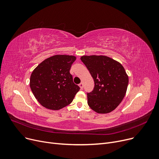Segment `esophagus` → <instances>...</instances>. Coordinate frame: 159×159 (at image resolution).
Instances as JSON below:
<instances>
[{
  "label": "esophagus",
  "mask_w": 159,
  "mask_h": 159,
  "mask_svg": "<svg viewBox=\"0 0 159 159\" xmlns=\"http://www.w3.org/2000/svg\"><path fill=\"white\" fill-rule=\"evenodd\" d=\"M79 87L80 88V89H83V83H82V82H81V83H80V84H79Z\"/></svg>",
  "instance_id": "obj_1"
}]
</instances>
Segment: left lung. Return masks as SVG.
I'll return each instance as SVG.
<instances>
[{
    "instance_id": "1",
    "label": "left lung",
    "mask_w": 159,
    "mask_h": 159,
    "mask_svg": "<svg viewBox=\"0 0 159 159\" xmlns=\"http://www.w3.org/2000/svg\"><path fill=\"white\" fill-rule=\"evenodd\" d=\"M81 61L86 66L94 80L92 92L87 93L88 105L95 112H112L125 95L129 77L123 66L106 56H82Z\"/></svg>"
}]
</instances>
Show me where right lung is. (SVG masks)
<instances>
[{
	"mask_svg": "<svg viewBox=\"0 0 159 159\" xmlns=\"http://www.w3.org/2000/svg\"><path fill=\"white\" fill-rule=\"evenodd\" d=\"M76 57L54 55L40 63L32 71L30 86L36 99L46 108L57 110L70 105L80 89L70 71Z\"/></svg>",
	"mask_w": 159,
	"mask_h": 159,
	"instance_id": "add662e5",
	"label": "right lung"
}]
</instances>
